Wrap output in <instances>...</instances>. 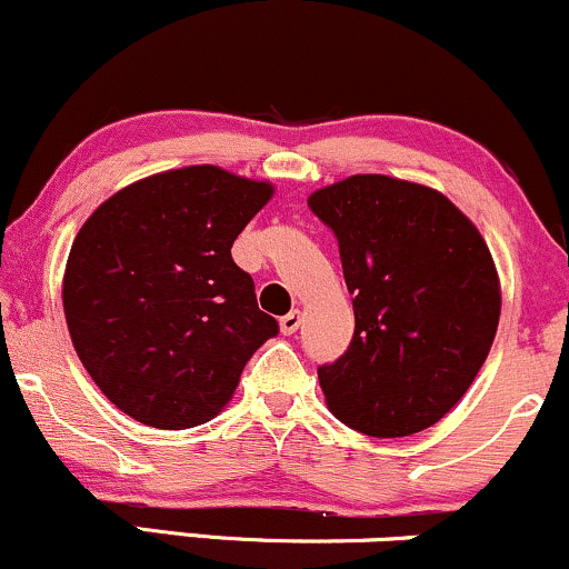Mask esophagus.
Returning a JSON list of instances; mask_svg holds the SVG:
<instances>
[{
  "label": "esophagus",
  "mask_w": 569,
  "mask_h": 569,
  "mask_svg": "<svg viewBox=\"0 0 569 569\" xmlns=\"http://www.w3.org/2000/svg\"><path fill=\"white\" fill-rule=\"evenodd\" d=\"M299 323H302V312H299V310H291L289 316L280 318V331H283V335L289 337V335H293V331L299 329Z\"/></svg>",
  "instance_id": "esophagus-1"
}]
</instances>
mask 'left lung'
Returning <instances> with one entry per match:
<instances>
[{
  "mask_svg": "<svg viewBox=\"0 0 569 569\" xmlns=\"http://www.w3.org/2000/svg\"><path fill=\"white\" fill-rule=\"evenodd\" d=\"M307 206L337 234L356 312L350 348L318 369L326 403L375 439L420 433L466 396L492 348V253L452 200L393 176H350Z\"/></svg>",
  "mask_w": 569,
  "mask_h": 569,
  "instance_id": "left-lung-1",
  "label": "left lung"
}]
</instances>
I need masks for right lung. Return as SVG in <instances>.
Masks as SVG:
<instances>
[{
    "instance_id": "obj_1",
    "label": "right lung",
    "mask_w": 569,
    "mask_h": 569,
    "mask_svg": "<svg viewBox=\"0 0 569 569\" xmlns=\"http://www.w3.org/2000/svg\"><path fill=\"white\" fill-rule=\"evenodd\" d=\"M272 192L219 166L176 168L114 192L77 232L63 272L71 345L128 417L162 430L213 420L278 335L230 253Z\"/></svg>"
}]
</instances>
